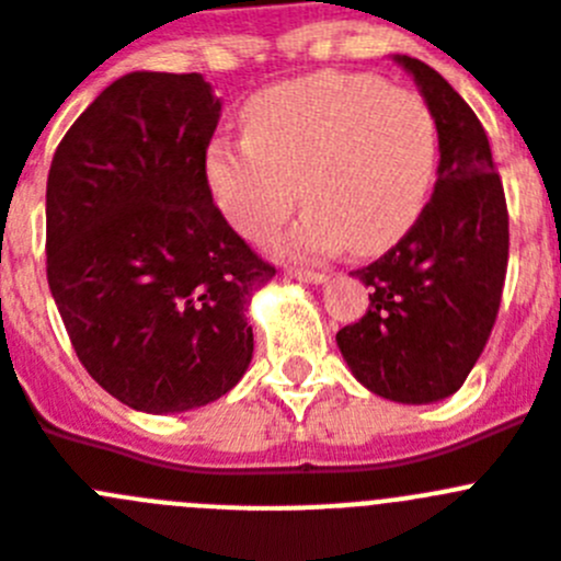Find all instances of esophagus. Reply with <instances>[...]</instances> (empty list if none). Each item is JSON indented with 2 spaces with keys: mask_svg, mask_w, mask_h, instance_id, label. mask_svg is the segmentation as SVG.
I'll return each instance as SVG.
<instances>
[{
  "mask_svg": "<svg viewBox=\"0 0 561 561\" xmlns=\"http://www.w3.org/2000/svg\"><path fill=\"white\" fill-rule=\"evenodd\" d=\"M287 274H290L293 279H301V282H324L327 279L324 271H316V268H290Z\"/></svg>",
  "mask_w": 561,
  "mask_h": 561,
  "instance_id": "esophagus-1",
  "label": "esophagus"
}]
</instances>
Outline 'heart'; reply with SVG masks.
Wrapping results in <instances>:
<instances>
[{"label": "heart", "instance_id": "b5f03b06", "mask_svg": "<svg viewBox=\"0 0 561 561\" xmlns=\"http://www.w3.org/2000/svg\"><path fill=\"white\" fill-rule=\"evenodd\" d=\"M245 139L206 150L211 198L245 240H268L299 204L301 224L279 243L312 256L350 245L377 254L411 229L438 161L433 108L380 75L316 72L254 94Z\"/></svg>", "mask_w": 561, "mask_h": 561}]
</instances>
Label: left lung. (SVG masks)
Returning a JSON list of instances; mask_svg holds the SVG:
<instances>
[{"label": "left lung", "mask_w": 561, "mask_h": 561, "mask_svg": "<svg viewBox=\"0 0 561 561\" xmlns=\"http://www.w3.org/2000/svg\"><path fill=\"white\" fill-rule=\"evenodd\" d=\"M438 125V181L400 243L355 276L368 293L360 321L337 330L352 375L393 402L456 393L497 321L508 265V209L486 130L433 67L397 58Z\"/></svg>", "instance_id": "obj_1"}]
</instances>
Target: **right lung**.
<instances>
[{"mask_svg": "<svg viewBox=\"0 0 561 561\" xmlns=\"http://www.w3.org/2000/svg\"><path fill=\"white\" fill-rule=\"evenodd\" d=\"M220 100L198 72H130L75 119L47 179V279L75 355L148 413L218 400L254 352L276 274L211 204Z\"/></svg>", "mask_w": 561, "mask_h": 561, "instance_id": "obj_1", "label": "right lung"}]
</instances>
